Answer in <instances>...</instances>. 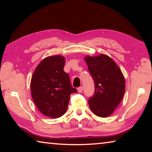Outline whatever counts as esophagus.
Wrapping results in <instances>:
<instances>
[{"label":"esophagus","instance_id":"34e87169","mask_svg":"<svg viewBox=\"0 0 152 152\" xmlns=\"http://www.w3.org/2000/svg\"><path fill=\"white\" fill-rule=\"evenodd\" d=\"M82 91H83V88H82V86H80L78 88V92H80V93H81V92H82Z\"/></svg>","mask_w":152,"mask_h":152}]
</instances>
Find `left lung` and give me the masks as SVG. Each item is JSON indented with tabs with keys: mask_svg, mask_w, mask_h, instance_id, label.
I'll return each mask as SVG.
<instances>
[{
	"mask_svg": "<svg viewBox=\"0 0 152 152\" xmlns=\"http://www.w3.org/2000/svg\"><path fill=\"white\" fill-rule=\"evenodd\" d=\"M84 60L95 84L94 94L88 101L89 107L98 117H109L123 99L124 76L116 63L107 55L87 56Z\"/></svg>",
	"mask_w": 152,
	"mask_h": 152,
	"instance_id": "8db88e82",
	"label": "left lung"
}]
</instances>
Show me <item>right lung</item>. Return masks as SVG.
I'll return each mask as SVG.
<instances>
[{
  "label": "right lung",
  "instance_id": "1",
  "mask_svg": "<svg viewBox=\"0 0 152 152\" xmlns=\"http://www.w3.org/2000/svg\"><path fill=\"white\" fill-rule=\"evenodd\" d=\"M65 58L49 56L41 61L31 80L33 101L40 112L58 118L66 112L70 94L77 92L72 86L69 75L64 71Z\"/></svg>",
  "mask_w": 152,
  "mask_h": 152
}]
</instances>
